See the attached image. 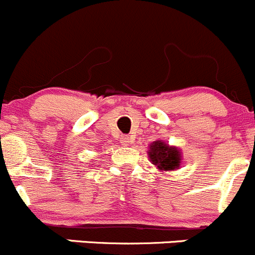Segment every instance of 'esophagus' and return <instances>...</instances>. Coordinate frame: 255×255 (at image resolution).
I'll return each instance as SVG.
<instances>
[{
    "label": "esophagus",
    "instance_id": "obj_1",
    "mask_svg": "<svg viewBox=\"0 0 255 255\" xmlns=\"http://www.w3.org/2000/svg\"><path fill=\"white\" fill-rule=\"evenodd\" d=\"M120 143H122V145H128V143H131V137L128 135L122 136V138H120Z\"/></svg>",
    "mask_w": 255,
    "mask_h": 255
}]
</instances>
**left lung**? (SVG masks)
<instances>
[{
    "label": "left lung",
    "instance_id": "left-lung-1",
    "mask_svg": "<svg viewBox=\"0 0 255 255\" xmlns=\"http://www.w3.org/2000/svg\"><path fill=\"white\" fill-rule=\"evenodd\" d=\"M148 157L153 165L162 171L176 170L181 165V156L177 148L170 147L161 141L151 143Z\"/></svg>",
    "mask_w": 255,
    "mask_h": 255
}]
</instances>
